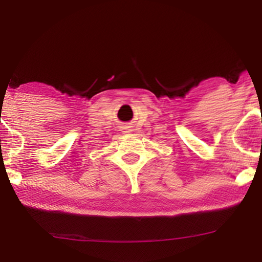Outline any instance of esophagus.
<instances>
[{"instance_id": "esophagus-1", "label": "esophagus", "mask_w": 262, "mask_h": 262, "mask_svg": "<svg viewBox=\"0 0 262 262\" xmlns=\"http://www.w3.org/2000/svg\"><path fill=\"white\" fill-rule=\"evenodd\" d=\"M128 131H130V130H128L127 127H125V128H124V132H128Z\"/></svg>"}]
</instances>
